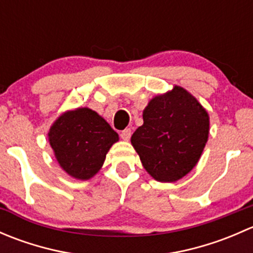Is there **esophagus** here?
<instances>
[{
  "mask_svg": "<svg viewBox=\"0 0 253 253\" xmlns=\"http://www.w3.org/2000/svg\"><path fill=\"white\" fill-rule=\"evenodd\" d=\"M120 136H121L124 141H129V138H131V128H125Z\"/></svg>",
  "mask_w": 253,
  "mask_h": 253,
  "instance_id": "1",
  "label": "esophagus"
}]
</instances>
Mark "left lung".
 Returning <instances> with one entry per match:
<instances>
[{
	"mask_svg": "<svg viewBox=\"0 0 253 253\" xmlns=\"http://www.w3.org/2000/svg\"><path fill=\"white\" fill-rule=\"evenodd\" d=\"M208 136V111L190 91L175 85L150 99L131 143L154 180L175 182L197 165Z\"/></svg>",
	"mask_w": 253,
	"mask_h": 253,
	"instance_id": "left-lung-1",
	"label": "left lung"
}]
</instances>
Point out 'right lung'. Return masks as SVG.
I'll use <instances>...</instances> for the list:
<instances>
[{
	"label": "right lung",
	"mask_w": 253,
	"mask_h": 253,
	"mask_svg": "<svg viewBox=\"0 0 253 253\" xmlns=\"http://www.w3.org/2000/svg\"><path fill=\"white\" fill-rule=\"evenodd\" d=\"M47 137L61 169L82 181L98 174L112 144L119 141L110 125L89 108L63 112L51 125Z\"/></svg>",
	"instance_id": "add662e5"
}]
</instances>
